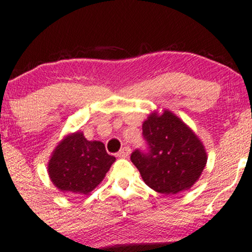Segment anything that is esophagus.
I'll return each instance as SVG.
<instances>
[{
    "mask_svg": "<svg viewBox=\"0 0 252 252\" xmlns=\"http://www.w3.org/2000/svg\"><path fill=\"white\" fill-rule=\"evenodd\" d=\"M130 152H131V150H130L129 147H123V148L117 153V156L118 158H128V156L130 155Z\"/></svg>",
    "mask_w": 252,
    "mask_h": 252,
    "instance_id": "obj_1",
    "label": "esophagus"
}]
</instances>
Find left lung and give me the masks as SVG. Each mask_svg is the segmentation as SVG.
<instances>
[{
  "label": "left lung",
  "instance_id": "1",
  "mask_svg": "<svg viewBox=\"0 0 252 252\" xmlns=\"http://www.w3.org/2000/svg\"><path fill=\"white\" fill-rule=\"evenodd\" d=\"M146 149H135L130 160L143 181L156 192L176 194L190 189L207 162L204 146L194 132L168 110L144 121Z\"/></svg>",
  "mask_w": 252,
  "mask_h": 252
}]
</instances>
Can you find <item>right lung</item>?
<instances>
[{
    "mask_svg": "<svg viewBox=\"0 0 252 252\" xmlns=\"http://www.w3.org/2000/svg\"><path fill=\"white\" fill-rule=\"evenodd\" d=\"M115 160L102 142L88 141L77 131L58 144L48 163V174L62 192L89 194L102 182Z\"/></svg>",
    "mask_w": 252,
    "mask_h": 252,
    "instance_id": "add662e5",
    "label": "right lung"
}]
</instances>
